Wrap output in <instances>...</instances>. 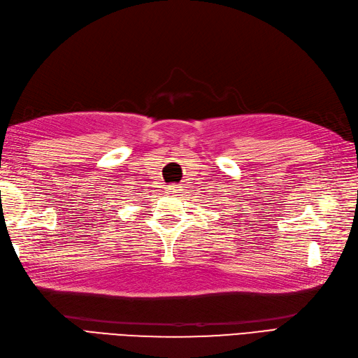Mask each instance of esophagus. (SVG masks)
<instances>
[{
  "mask_svg": "<svg viewBox=\"0 0 358 358\" xmlns=\"http://www.w3.org/2000/svg\"><path fill=\"white\" fill-rule=\"evenodd\" d=\"M179 192H180L179 185H169V187H166V194H170V196L178 194Z\"/></svg>",
  "mask_w": 358,
  "mask_h": 358,
  "instance_id": "1",
  "label": "esophagus"
}]
</instances>
